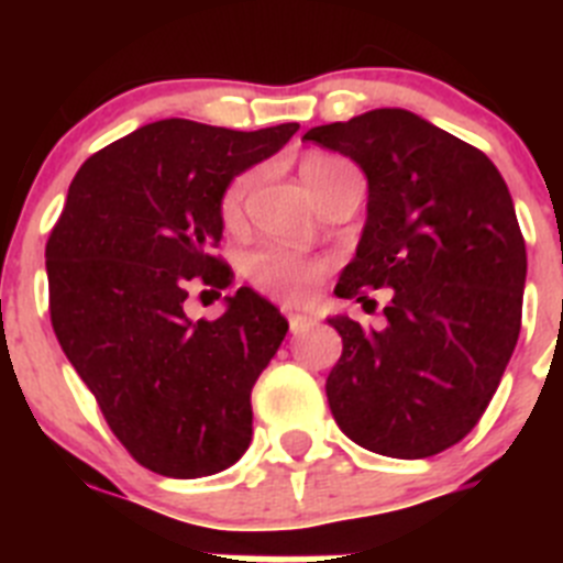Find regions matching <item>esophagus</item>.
I'll return each mask as SVG.
<instances>
[{
	"mask_svg": "<svg viewBox=\"0 0 563 563\" xmlns=\"http://www.w3.org/2000/svg\"><path fill=\"white\" fill-rule=\"evenodd\" d=\"M312 327V318L305 316V312H290V332L292 335H301Z\"/></svg>",
	"mask_w": 563,
	"mask_h": 563,
	"instance_id": "obj_1",
	"label": "esophagus"
}]
</instances>
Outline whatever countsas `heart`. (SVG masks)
Returning <instances> with one entry per match:
<instances>
[{
    "label": "heart",
    "instance_id": "1",
    "mask_svg": "<svg viewBox=\"0 0 563 563\" xmlns=\"http://www.w3.org/2000/svg\"><path fill=\"white\" fill-rule=\"evenodd\" d=\"M324 161L327 157H312L305 166H316V163ZM251 186L253 174H242V177H236L231 183V188L222 197V217H225V222L239 220ZM321 273H324L321 262H316L310 256H301L296 251H287V247H258V251L247 253L245 258V276L251 278L253 285L273 292V296L290 298V301L305 298L310 292V287L321 278Z\"/></svg>",
    "mask_w": 563,
    "mask_h": 563
}]
</instances>
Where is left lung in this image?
I'll use <instances>...</instances> for the list:
<instances>
[{"instance_id":"obj_1","label":"left lung","mask_w":563,"mask_h":563,"mask_svg":"<svg viewBox=\"0 0 563 563\" xmlns=\"http://www.w3.org/2000/svg\"><path fill=\"white\" fill-rule=\"evenodd\" d=\"M305 141L350 157L366 222L335 292L389 287L386 324L330 316L343 352L327 377L338 429L397 460L451 449L499 389L521 330L525 236L499 168L409 109H372Z\"/></svg>"}]
</instances>
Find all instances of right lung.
I'll return each instance as SVG.
<instances>
[{"mask_svg": "<svg viewBox=\"0 0 563 563\" xmlns=\"http://www.w3.org/2000/svg\"><path fill=\"white\" fill-rule=\"evenodd\" d=\"M296 129L166 118L92 154L69 183L44 251L53 330L112 434L154 474H220L251 445V389L285 316L251 287L225 296L217 321H191L183 305L194 285H231L211 256L222 197Z\"/></svg>", "mask_w": 563, "mask_h": 563, "instance_id": "1", "label": "right lung"}]
</instances>
